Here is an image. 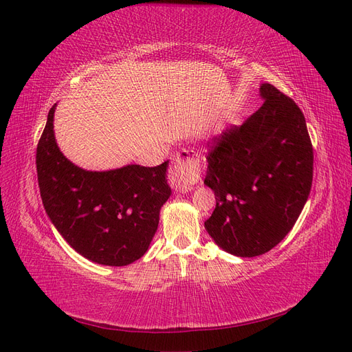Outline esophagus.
I'll return each mask as SVG.
<instances>
[{"label":"esophagus","mask_w":352,"mask_h":352,"mask_svg":"<svg viewBox=\"0 0 352 352\" xmlns=\"http://www.w3.org/2000/svg\"><path fill=\"white\" fill-rule=\"evenodd\" d=\"M199 172L198 155L194 151L184 150L173 158L168 182L176 192L186 194L194 189V184L199 179Z\"/></svg>","instance_id":"obj_1"}]
</instances>
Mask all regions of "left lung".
Masks as SVG:
<instances>
[{
  "label": "left lung",
  "instance_id": "obj_1",
  "mask_svg": "<svg viewBox=\"0 0 352 352\" xmlns=\"http://www.w3.org/2000/svg\"><path fill=\"white\" fill-rule=\"evenodd\" d=\"M261 107L221 133L207 157L206 186L216 208L204 223L219 247L236 257L274 248L300 217L313 182V146L300 107L261 83Z\"/></svg>",
  "mask_w": 352,
  "mask_h": 352
}]
</instances>
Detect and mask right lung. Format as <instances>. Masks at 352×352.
Segmentation results:
<instances>
[{"instance_id": "1", "label": "right lung", "mask_w": 352, "mask_h": 352, "mask_svg": "<svg viewBox=\"0 0 352 352\" xmlns=\"http://www.w3.org/2000/svg\"><path fill=\"white\" fill-rule=\"evenodd\" d=\"M56 105L36 148L41 198L51 223L92 263L120 267L140 260L157 232L160 210L172 195L166 179L168 162L104 172L73 164L56 141Z\"/></svg>"}]
</instances>
